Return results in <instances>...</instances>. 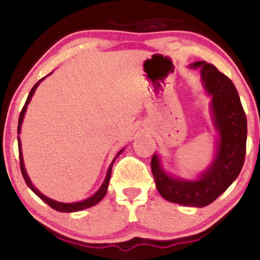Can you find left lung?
Instances as JSON below:
<instances>
[{
    "label": "left lung",
    "mask_w": 260,
    "mask_h": 260,
    "mask_svg": "<svg viewBox=\"0 0 260 260\" xmlns=\"http://www.w3.org/2000/svg\"><path fill=\"white\" fill-rule=\"evenodd\" d=\"M190 67L201 70L203 88L211 98V118L219 133L215 155L210 166L196 180L169 175L161 166L157 154H154L151 159V171L164 199L186 207L203 208L221 196L242 170L246 155L247 118L231 79L205 61L194 62Z\"/></svg>",
    "instance_id": "left-lung-1"
}]
</instances>
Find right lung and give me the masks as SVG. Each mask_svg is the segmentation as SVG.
I'll use <instances>...</instances> for the list:
<instances>
[{
    "label": "right lung",
    "instance_id": "1",
    "mask_svg": "<svg viewBox=\"0 0 260 260\" xmlns=\"http://www.w3.org/2000/svg\"><path fill=\"white\" fill-rule=\"evenodd\" d=\"M44 79H45V77H44V78H41L40 80H39V82L37 83V84H35L34 86H32L31 90H30V92H29L28 99H26V101H25V105L23 106L22 112H20V115H19V120H18V134L20 133V129H22V122H23V118H24V115H25V111H26V107H28L29 103H30V100H31L32 95H34L35 90H37L38 85L40 84V83L43 82ZM18 149H19L20 171H22L23 177H24V181H25L26 186H28L29 188H30V189L32 190V192H34L35 194H37V196L39 197V198L43 199V201H44L45 203H46V204H49L50 207H51L52 209H55V210L61 211V213H74V211L84 210V209H88V208H90V207H94L95 204H98V203H99V202L101 201V199H103L104 197H105L106 192H107V187H109L110 176H111V171H112V165H113V162H115V160L117 159L118 155H120V154L122 153V151L124 150V148H122L121 150L118 151L117 154H116V156L113 157L112 162L110 164L109 170H107V174H106L105 180H104L103 184H101L99 189H98L96 192L94 193V194H92L91 197H89V198L84 199V201H80V202H76V203H61V202H56V201H53V199L49 198V197L44 196L43 193H41L40 190L38 189V188H35L34 184L31 183L30 178H29L28 174H26V170H25V166H24V160H23V153H22V143H20L19 137H18Z\"/></svg>",
    "mask_w": 260,
    "mask_h": 260
}]
</instances>
